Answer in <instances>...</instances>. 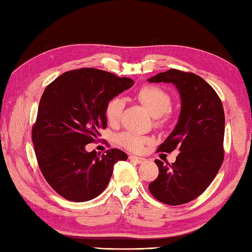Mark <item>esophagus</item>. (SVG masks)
<instances>
[{"mask_svg":"<svg viewBox=\"0 0 252 252\" xmlns=\"http://www.w3.org/2000/svg\"><path fill=\"white\" fill-rule=\"evenodd\" d=\"M128 159H130L131 161H135L136 163H138V164H140V163H144L146 161L145 158L135 157V156H130V157H128Z\"/></svg>","mask_w":252,"mask_h":252,"instance_id":"obj_1","label":"esophagus"}]
</instances>
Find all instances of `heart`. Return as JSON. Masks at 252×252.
I'll return each instance as SVG.
<instances>
[{
  "mask_svg": "<svg viewBox=\"0 0 252 252\" xmlns=\"http://www.w3.org/2000/svg\"><path fill=\"white\" fill-rule=\"evenodd\" d=\"M138 101L148 112L156 117V126H163L171 120V103L172 97L163 88L155 85H145L137 92ZM125 108V101L121 97H113L105 106V117L109 125L115 126L121 119ZM117 142L122 147L138 153L144 148L150 139L146 136L138 135L133 132H124L117 138Z\"/></svg>",
  "mask_w": 252,
  "mask_h": 252,
  "instance_id": "heart-1",
  "label": "heart"
}]
</instances>
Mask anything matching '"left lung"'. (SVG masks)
<instances>
[{"label": "left lung", "instance_id": "8db88e82", "mask_svg": "<svg viewBox=\"0 0 252 252\" xmlns=\"http://www.w3.org/2000/svg\"><path fill=\"white\" fill-rule=\"evenodd\" d=\"M172 83L180 94L181 109L174 131L158 151H179L176 161L156 160L157 179L149 184L155 198L181 205L200 196L219 172L224 159V112L213 87L198 75L171 68L148 79Z\"/></svg>", "mask_w": 252, "mask_h": 252}]
</instances>
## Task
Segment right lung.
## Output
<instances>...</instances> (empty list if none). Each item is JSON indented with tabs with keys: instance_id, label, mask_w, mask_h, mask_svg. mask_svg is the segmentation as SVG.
<instances>
[{
	"instance_id": "right-lung-1",
	"label": "right lung",
	"mask_w": 252,
	"mask_h": 252,
	"mask_svg": "<svg viewBox=\"0 0 252 252\" xmlns=\"http://www.w3.org/2000/svg\"><path fill=\"white\" fill-rule=\"evenodd\" d=\"M133 85L130 78L84 67L63 73L46 87L32 140L40 172L62 197L72 202L96 197L107 187L115 163L127 159L116 148L101 156L85 147L106 128L107 102Z\"/></svg>"
}]
</instances>
